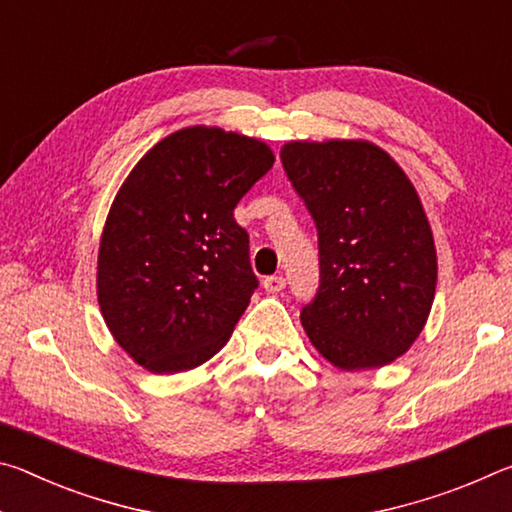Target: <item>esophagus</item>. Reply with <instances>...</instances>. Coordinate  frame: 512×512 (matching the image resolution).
Returning a JSON list of instances; mask_svg holds the SVG:
<instances>
[{
    "instance_id": "esophagus-1",
    "label": "esophagus",
    "mask_w": 512,
    "mask_h": 512,
    "mask_svg": "<svg viewBox=\"0 0 512 512\" xmlns=\"http://www.w3.org/2000/svg\"><path fill=\"white\" fill-rule=\"evenodd\" d=\"M284 284H287V280H284L282 275H271V277H266V280L262 282V287L268 293H280L284 289Z\"/></svg>"
}]
</instances>
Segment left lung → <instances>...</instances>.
<instances>
[{
	"instance_id": "obj_1",
	"label": "left lung",
	"mask_w": 512,
	"mask_h": 512,
	"mask_svg": "<svg viewBox=\"0 0 512 512\" xmlns=\"http://www.w3.org/2000/svg\"><path fill=\"white\" fill-rule=\"evenodd\" d=\"M280 160L318 232L320 287L300 314L309 343L345 372L388 366L418 341L436 296L418 192L368 140H291Z\"/></svg>"
}]
</instances>
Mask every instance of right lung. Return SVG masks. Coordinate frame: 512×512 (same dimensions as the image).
Here are the masks:
<instances>
[{"mask_svg": "<svg viewBox=\"0 0 512 512\" xmlns=\"http://www.w3.org/2000/svg\"><path fill=\"white\" fill-rule=\"evenodd\" d=\"M271 146L187 126L151 146L103 223L97 300L112 339L153 375L194 370L230 341L257 289L235 207Z\"/></svg>", "mask_w": 512, "mask_h": 512, "instance_id": "add662e5", "label": "right lung"}]
</instances>
